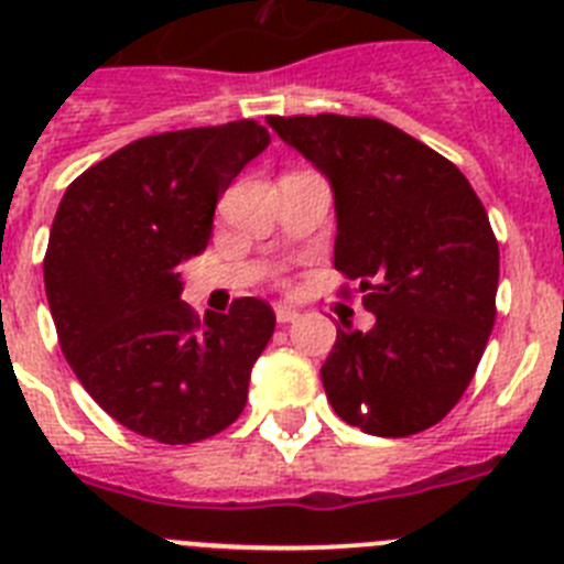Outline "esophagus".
I'll list each match as a JSON object with an SVG mask.
<instances>
[{"label":"esophagus","instance_id":"esophagus-1","mask_svg":"<svg viewBox=\"0 0 564 564\" xmlns=\"http://www.w3.org/2000/svg\"><path fill=\"white\" fill-rule=\"evenodd\" d=\"M299 318V311L291 305H276V322L279 325H291V322H296Z\"/></svg>","mask_w":564,"mask_h":564}]
</instances>
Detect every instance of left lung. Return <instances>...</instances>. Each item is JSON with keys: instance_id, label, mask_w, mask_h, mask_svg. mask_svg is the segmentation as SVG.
Listing matches in <instances>:
<instances>
[{"instance_id": "left-lung-1", "label": "left lung", "mask_w": 564, "mask_h": 564, "mask_svg": "<svg viewBox=\"0 0 564 564\" xmlns=\"http://www.w3.org/2000/svg\"><path fill=\"white\" fill-rule=\"evenodd\" d=\"M268 127L325 174L333 265L356 279L367 333L338 330L327 401L367 435L430 430L460 401L495 327L500 248L460 169L378 118L271 115Z\"/></svg>"}]
</instances>
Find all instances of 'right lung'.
<instances>
[{
    "mask_svg": "<svg viewBox=\"0 0 564 564\" xmlns=\"http://www.w3.org/2000/svg\"><path fill=\"white\" fill-rule=\"evenodd\" d=\"M268 143L257 121L149 134L58 203L44 257L58 344L98 406L138 435L197 443L246 410L276 316L246 296L200 318L177 268L206 251L217 200Z\"/></svg>",
    "mask_w": 564,
    "mask_h": 564,
    "instance_id": "1",
    "label": "right lung"
}]
</instances>
